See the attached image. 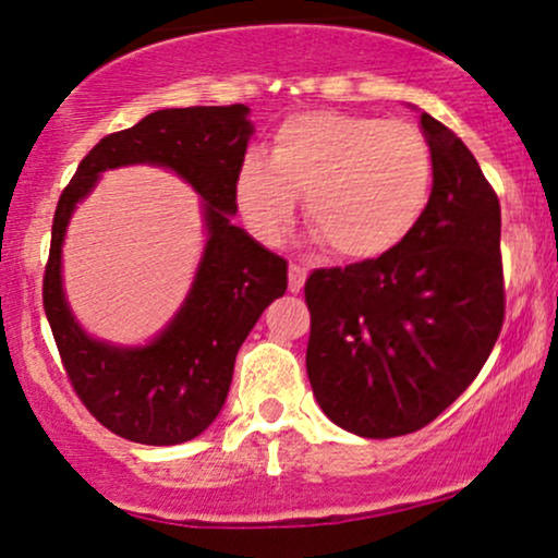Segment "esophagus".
Returning a JSON list of instances; mask_svg holds the SVG:
<instances>
[{"instance_id":"34e87169","label":"esophagus","mask_w":558,"mask_h":558,"mask_svg":"<svg viewBox=\"0 0 558 558\" xmlns=\"http://www.w3.org/2000/svg\"><path fill=\"white\" fill-rule=\"evenodd\" d=\"M304 280H306V270H304V267H299V265L288 267V291L299 293L301 288H304Z\"/></svg>"}]
</instances>
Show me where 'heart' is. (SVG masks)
Returning <instances> with one entry per match:
<instances>
[{"label":"heart","instance_id":"obj_1","mask_svg":"<svg viewBox=\"0 0 558 558\" xmlns=\"http://www.w3.org/2000/svg\"><path fill=\"white\" fill-rule=\"evenodd\" d=\"M433 151L420 128L345 112L283 120L270 159L243 157L235 175L241 217L259 241L280 239L296 194L304 215L341 259L393 252L425 215L433 194Z\"/></svg>","mask_w":558,"mask_h":558}]
</instances>
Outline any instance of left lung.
Segmentation results:
<instances>
[{
  "mask_svg": "<svg viewBox=\"0 0 558 558\" xmlns=\"http://www.w3.org/2000/svg\"><path fill=\"white\" fill-rule=\"evenodd\" d=\"M433 151L425 215L393 252L315 270L306 375L343 430L396 438L470 388L504 325L501 207L464 141L422 112Z\"/></svg>",
  "mask_w": 558,
  "mask_h": 558,
  "instance_id": "8db88e82",
  "label": "left lung"
}]
</instances>
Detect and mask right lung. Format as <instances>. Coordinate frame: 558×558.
<instances>
[{
    "mask_svg": "<svg viewBox=\"0 0 558 558\" xmlns=\"http://www.w3.org/2000/svg\"><path fill=\"white\" fill-rule=\"evenodd\" d=\"M254 123L246 105L157 110L110 133L83 157L54 213L44 310L78 399L107 430L133 444L175 446L207 430L228 399L241 343L288 288V262L233 226L235 175ZM155 163L203 196L208 243L171 323L141 347L88 337L61 286V243L77 202L101 171Z\"/></svg>",
    "mask_w": 558,
    "mask_h": 558,
    "instance_id": "obj_1",
    "label": "right lung"
}]
</instances>
